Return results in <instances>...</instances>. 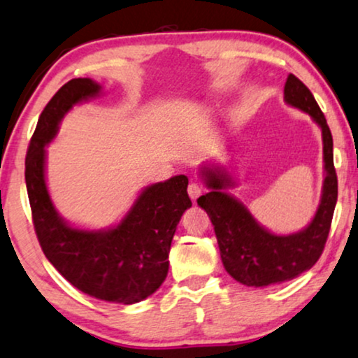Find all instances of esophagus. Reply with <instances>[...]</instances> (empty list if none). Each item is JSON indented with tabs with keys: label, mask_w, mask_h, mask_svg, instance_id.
<instances>
[{
	"label": "esophagus",
	"mask_w": 358,
	"mask_h": 358,
	"mask_svg": "<svg viewBox=\"0 0 358 358\" xmlns=\"http://www.w3.org/2000/svg\"><path fill=\"white\" fill-rule=\"evenodd\" d=\"M203 192H204V188L196 182H192L188 185V194H189V198H192V199H196V198L201 196Z\"/></svg>",
	"instance_id": "1"
}]
</instances>
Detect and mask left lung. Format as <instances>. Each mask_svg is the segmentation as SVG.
Segmentation results:
<instances>
[{
	"instance_id": "8db88e82",
	"label": "left lung",
	"mask_w": 358,
	"mask_h": 358,
	"mask_svg": "<svg viewBox=\"0 0 358 358\" xmlns=\"http://www.w3.org/2000/svg\"><path fill=\"white\" fill-rule=\"evenodd\" d=\"M285 101L313 117L322 131L324 176L322 196L313 221L303 231L276 236L255 221L249 209L224 189L232 187L231 175L222 166L201 170L209 193L198 198L216 232L224 268L245 287H268L296 278L311 268L326 245L337 203V175L332 154V134L313 93L289 73L285 83Z\"/></svg>"
}]
</instances>
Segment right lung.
I'll list each match as a JSON object with an SVG mask.
<instances>
[{
  "mask_svg": "<svg viewBox=\"0 0 358 358\" xmlns=\"http://www.w3.org/2000/svg\"><path fill=\"white\" fill-rule=\"evenodd\" d=\"M92 78H73L42 111L26 155V187L37 239L47 260L65 280L90 296L134 304L164 283L176 224L192 206L188 178L176 175L147 187L117 226L85 231L64 221L45 185V145L76 103L98 96Z\"/></svg>",
  "mask_w": 358,
  "mask_h": 358,
  "instance_id": "1",
  "label": "right lung"
}]
</instances>
